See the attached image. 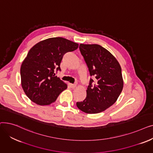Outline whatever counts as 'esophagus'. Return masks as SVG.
<instances>
[{
    "label": "esophagus",
    "instance_id": "34e87169",
    "mask_svg": "<svg viewBox=\"0 0 153 153\" xmlns=\"http://www.w3.org/2000/svg\"><path fill=\"white\" fill-rule=\"evenodd\" d=\"M69 85L72 89H74V88L76 87V84H69Z\"/></svg>",
    "mask_w": 153,
    "mask_h": 153
}]
</instances>
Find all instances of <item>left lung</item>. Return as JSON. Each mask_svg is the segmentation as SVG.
Returning <instances> with one entry per match:
<instances>
[{"label": "left lung", "instance_id": "1", "mask_svg": "<svg viewBox=\"0 0 153 153\" xmlns=\"http://www.w3.org/2000/svg\"><path fill=\"white\" fill-rule=\"evenodd\" d=\"M79 50L95 83L91 78L86 98L76 105L86 114H98L115 103L121 94L122 69L114 56L99 45L80 44Z\"/></svg>", "mask_w": 153, "mask_h": 153}]
</instances>
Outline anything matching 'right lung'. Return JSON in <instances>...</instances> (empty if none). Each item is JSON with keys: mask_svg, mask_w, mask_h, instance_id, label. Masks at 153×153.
Wrapping results in <instances>:
<instances>
[{"mask_svg": "<svg viewBox=\"0 0 153 153\" xmlns=\"http://www.w3.org/2000/svg\"><path fill=\"white\" fill-rule=\"evenodd\" d=\"M79 45L61 37L39 42L30 50L21 68V84L27 97L39 105H48L56 101L67 89V84L55 74L61 71L64 54L77 49Z\"/></svg>", "mask_w": 153, "mask_h": 153, "instance_id": "add662e5", "label": "right lung"}]
</instances>
